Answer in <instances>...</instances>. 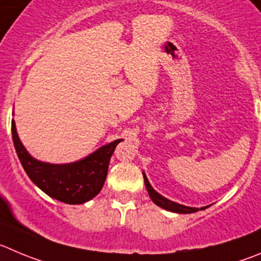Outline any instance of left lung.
<instances>
[{
	"label": "left lung",
	"mask_w": 261,
	"mask_h": 261,
	"mask_svg": "<svg viewBox=\"0 0 261 261\" xmlns=\"http://www.w3.org/2000/svg\"><path fill=\"white\" fill-rule=\"evenodd\" d=\"M143 176H144V182H145V187H147L148 194H149L150 199H152V201L154 202L157 206L165 208V210H169V211H172V213H177V214H192V213H196V211H198V208H196V207H187V206L175 203V202H172V201H170V199L162 197L161 194H158L157 192L152 188V186H150L149 181H148L145 174H143Z\"/></svg>",
	"instance_id": "8db88e82"
}]
</instances>
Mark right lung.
<instances>
[{
  "label": "right lung",
  "mask_w": 261,
  "mask_h": 261,
  "mask_svg": "<svg viewBox=\"0 0 261 261\" xmlns=\"http://www.w3.org/2000/svg\"><path fill=\"white\" fill-rule=\"evenodd\" d=\"M11 134L16 154L29 179L47 196L69 204H80L94 198L104 186L109 161L121 139L114 140L89 157L68 165H51L35 160L23 147L11 121Z\"/></svg>",
  "instance_id": "add662e5"
}]
</instances>
